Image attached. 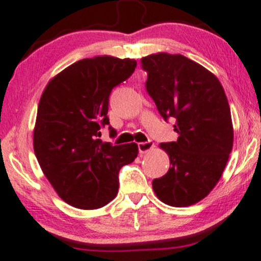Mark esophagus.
<instances>
[{"label":"esophagus","mask_w":261,"mask_h":261,"mask_svg":"<svg viewBox=\"0 0 261 261\" xmlns=\"http://www.w3.org/2000/svg\"><path fill=\"white\" fill-rule=\"evenodd\" d=\"M153 147H154L153 141L141 142V143H138V150H140V153H147V151H149Z\"/></svg>","instance_id":"obj_1"}]
</instances>
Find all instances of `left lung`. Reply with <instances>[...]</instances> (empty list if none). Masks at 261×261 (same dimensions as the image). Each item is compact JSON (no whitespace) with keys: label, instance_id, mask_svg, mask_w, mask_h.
Returning <instances> with one entry per match:
<instances>
[{"label":"left lung","instance_id":"obj_1","mask_svg":"<svg viewBox=\"0 0 261 261\" xmlns=\"http://www.w3.org/2000/svg\"><path fill=\"white\" fill-rule=\"evenodd\" d=\"M146 89L165 120H176V142L161 143L170 170L153 180L164 203L173 207L199 202L216 187L233 143L229 102L212 72L180 54L142 58Z\"/></svg>","mask_w":261,"mask_h":261}]
</instances>
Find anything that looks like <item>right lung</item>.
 Wrapping results in <instances>:
<instances>
[{"mask_svg":"<svg viewBox=\"0 0 261 261\" xmlns=\"http://www.w3.org/2000/svg\"><path fill=\"white\" fill-rule=\"evenodd\" d=\"M133 59L95 57L79 60L49 82L34 130L39 166L65 202L96 210L111 202L119 188L118 173L136 159V143L102 142L101 127L110 125L108 101L113 88L134 73ZM112 137L117 131L110 126Z\"/></svg>","mask_w":261,"mask_h":261,"instance_id":"obj_1","label":"right lung"}]
</instances>
